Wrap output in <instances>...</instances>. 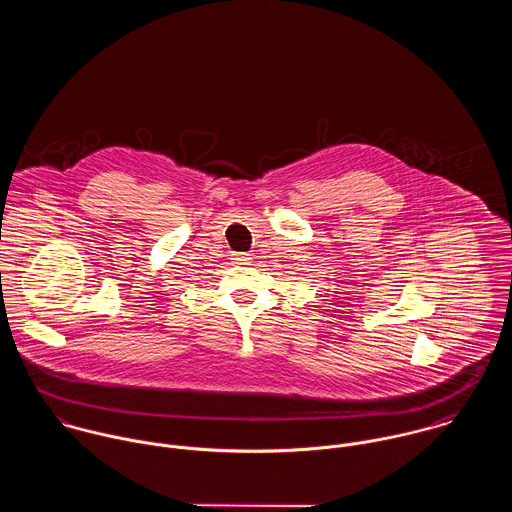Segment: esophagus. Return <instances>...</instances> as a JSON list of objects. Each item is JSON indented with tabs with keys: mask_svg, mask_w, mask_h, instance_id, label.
<instances>
[{
	"mask_svg": "<svg viewBox=\"0 0 512 512\" xmlns=\"http://www.w3.org/2000/svg\"><path fill=\"white\" fill-rule=\"evenodd\" d=\"M232 260H234L236 264H248V262H250V254L238 252V254H234V256H232Z\"/></svg>",
	"mask_w": 512,
	"mask_h": 512,
	"instance_id": "obj_1",
	"label": "esophagus"
}]
</instances>
